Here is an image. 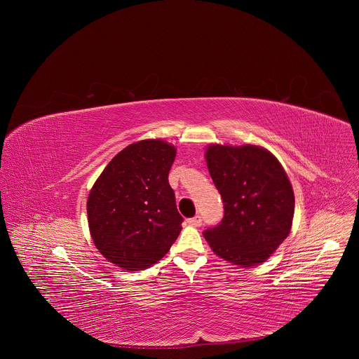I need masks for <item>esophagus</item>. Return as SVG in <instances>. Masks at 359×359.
<instances>
[{
	"label": "esophagus",
	"instance_id": "esophagus-1",
	"mask_svg": "<svg viewBox=\"0 0 359 359\" xmlns=\"http://www.w3.org/2000/svg\"><path fill=\"white\" fill-rule=\"evenodd\" d=\"M201 216H194V217H191V219H189L187 220V223L189 224H191V226H194V227H198V226H201Z\"/></svg>",
	"mask_w": 359,
	"mask_h": 359
}]
</instances>
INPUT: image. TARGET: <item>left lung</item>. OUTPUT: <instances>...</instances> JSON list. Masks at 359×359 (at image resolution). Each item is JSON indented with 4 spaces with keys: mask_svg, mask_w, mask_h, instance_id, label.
Returning <instances> with one entry per match:
<instances>
[{
    "mask_svg": "<svg viewBox=\"0 0 359 359\" xmlns=\"http://www.w3.org/2000/svg\"><path fill=\"white\" fill-rule=\"evenodd\" d=\"M206 162L224 215L204 237L219 257L241 267L264 263L287 238L294 216L291 183L263 147L212 144Z\"/></svg>",
    "mask_w": 359,
    "mask_h": 359,
    "instance_id": "8db88e82",
    "label": "left lung"
}]
</instances>
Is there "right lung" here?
Segmentation results:
<instances>
[{
  "instance_id": "1",
  "label": "right lung",
  "mask_w": 359,
  "mask_h": 359,
  "mask_svg": "<svg viewBox=\"0 0 359 359\" xmlns=\"http://www.w3.org/2000/svg\"><path fill=\"white\" fill-rule=\"evenodd\" d=\"M175 156L163 140H142L119 151L95 182L86 204L90 236L118 267L147 269L176 241L183 217L168 179Z\"/></svg>"
}]
</instances>
